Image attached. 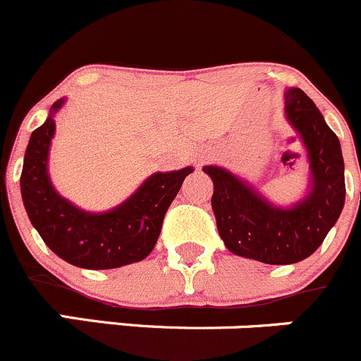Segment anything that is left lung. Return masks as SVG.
<instances>
[{"label": "left lung", "instance_id": "1", "mask_svg": "<svg viewBox=\"0 0 361 361\" xmlns=\"http://www.w3.org/2000/svg\"><path fill=\"white\" fill-rule=\"evenodd\" d=\"M285 114L308 151L312 188L292 208H278L226 169L207 165L214 181L212 208L226 247L238 257L288 265L317 251L345 201L343 158L338 137L301 89L285 92Z\"/></svg>", "mask_w": 361, "mask_h": 361}]
</instances>
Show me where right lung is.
<instances>
[{
	"mask_svg": "<svg viewBox=\"0 0 361 361\" xmlns=\"http://www.w3.org/2000/svg\"><path fill=\"white\" fill-rule=\"evenodd\" d=\"M30 137L21 173V194L33 228L56 257L82 269H116L140 262L153 251L165 212L192 167L157 173L121 207L89 214L60 197L48 176V151L55 133L53 114Z\"/></svg>",
	"mask_w": 361,
	"mask_h": 361,
	"instance_id": "right-lung-1",
	"label": "right lung"
}]
</instances>
